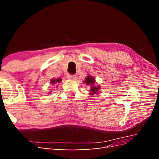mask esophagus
<instances>
[{"label": "esophagus", "instance_id": "esophagus-1", "mask_svg": "<svg viewBox=\"0 0 159 159\" xmlns=\"http://www.w3.org/2000/svg\"><path fill=\"white\" fill-rule=\"evenodd\" d=\"M67 78H68L69 79L76 80V75H72V74H68V75H67Z\"/></svg>", "mask_w": 159, "mask_h": 159}]
</instances>
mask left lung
<instances>
[{"label": "left lung", "mask_w": 159, "mask_h": 159, "mask_svg": "<svg viewBox=\"0 0 159 159\" xmlns=\"http://www.w3.org/2000/svg\"><path fill=\"white\" fill-rule=\"evenodd\" d=\"M84 83H86L87 85L90 86V92L89 93L91 95H94L96 93H98V91L100 89V86L99 85H95L96 80L92 76L88 75L84 80Z\"/></svg>", "instance_id": "left-lung-1"}]
</instances>
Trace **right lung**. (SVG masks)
Masks as SVG:
<instances>
[{"instance_id":"obj_1","label":"right lung","mask_w":159,"mask_h":159,"mask_svg":"<svg viewBox=\"0 0 159 159\" xmlns=\"http://www.w3.org/2000/svg\"><path fill=\"white\" fill-rule=\"evenodd\" d=\"M61 79L59 78V79H52L50 80V83L52 84V85H55V84H57V83H59L60 82H61ZM51 93V92H49V93Z\"/></svg>"}]
</instances>
